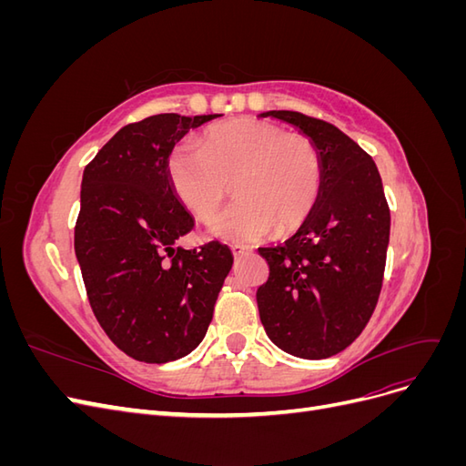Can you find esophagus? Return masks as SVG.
<instances>
[{
  "label": "esophagus",
  "instance_id": "esophagus-1",
  "mask_svg": "<svg viewBox=\"0 0 466 466\" xmlns=\"http://www.w3.org/2000/svg\"><path fill=\"white\" fill-rule=\"evenodd\" d=\"M231 250H233V257L235 258H241V257H245V255H248V252H250V248L245 247V245H233Z\"/></svg>",
  "mask_w": 466,
  "mask_h": 466
}]
</instances>
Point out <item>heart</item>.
<instances>
[{"label": "heart", "mask_w": 466, "mask_h": 466, "mask_svg": "<svg viewBox=\"0 0 466 466\" xmlns=\"http://www.w3.org/2000/svg\"><path fill=\"white\" fill-rule=\"evenodd\" d=\"M173 192L190 214L214 218L235 188L238 202L211 223V235L255 243L276 229L289 233L311 216L322 185L317 146L257 118L221 122L198 137V147L177 146L167 157Z\"/></svg>", "instance_id": "obj_1"}]
</instances>
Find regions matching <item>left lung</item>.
I'll return each instance as SVG.
<instances>
[{
  "label": "left lung",
  "mask_w": 466,
  "mask_h": 466,
  "mask_svg": "<svg viewBox=\"0 0 466 466\" xmlns=\"http://www.w3.org/2000/svg\"><path fill=\"white\" fill-rule=\"evenodd\" d=\"M317 146L319 200L284 245L258 248L270 276L257 291L268 338L303 360L346 350L370 322L383 286L390 211L375 161L336 126L270 110Z\"/></svg>",
  "instance_id": "obj_1"
}]
</instances>
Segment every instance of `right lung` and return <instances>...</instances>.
Masks as SVG:
<instances>
[{
    "instance_id": "add662e5",
    "label": "right lung",
    "mask_w": 466,
    "mask_h": 466,
    "mask_svg": "<svg viewBox=\"0 0 466 466\" xmlns=\"http://www.w3.org/2000/svg\"><path fill=\"white\" fill-rule=\"evenodd\" d=\"M218 116L171 112L124 126L83 171L76 223L81 276L98 324L137 361L190 354L204 340L231 270L228 245H177L194 219L167 175L178 139Z\"/></svg>"
}]
</instances>
